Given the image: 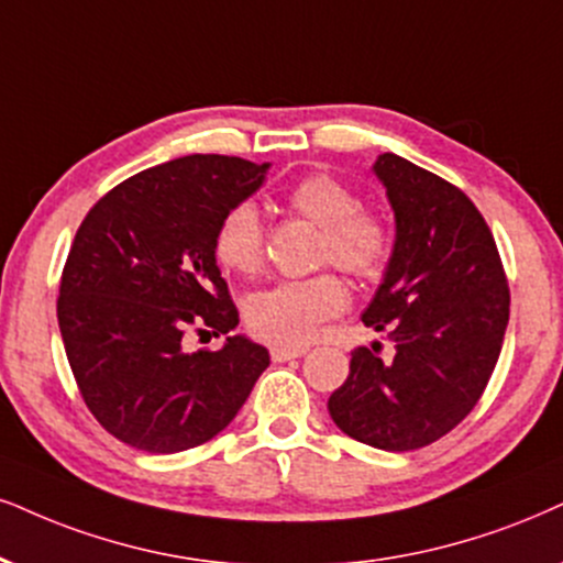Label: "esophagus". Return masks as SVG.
<instances>
[{"label":"esophagus","instance_id":"esophagus-1","mask_svg":"<svg viewBox=\"0 0 563 563\" xmlns=\"http://www.w3.org/2000/svg\"><path fill=\"white\" fill-rule=\"evenodd\" d=\"M305 346H271V360L274 363H287V360L302 357L305 355Z\"/></svg>","mask_w":563,"mask_h":563}]
</instances>
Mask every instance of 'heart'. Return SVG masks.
<instances>
[{"label": "heart", "mask_w": 563, "mask_h": 563, "mask_svg": "<svg viewBox=\"0 0 563 563\" xmlns=\"http://www.w3.org/2000/svg\"><path fill=\"white\" fill-rule=\"evenodd\" d=\"M289 211L321 227V261L357 279H376L391 255V229L378 213L360 208L357 192L342 179L310 175L287 192ZM221 266L255 276L263 266V221L253 203H238L221 217L213 234ZM350 302L346 284L334 274L282 282L247 302L245 318L255 336L274 344H308L318 329Z\"/></svg>", "instance_id": "obj_1"}]
</instances>
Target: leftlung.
Wrapping results in <instances>:
<instances>
[{"label":"left lung","mask_w":563,"mask_h":563,"mask_svg":"<svg viewBox=\"0 0 563 563\" xmlns=\"http://www.w3.org/2000/svg\"><path fill=\"white\" fill-rule=\"evenodd\" d=\"M373 175L397 234L363 323L384 331L394 355L352 352L329 415L360 443L412 451L460 426L481 399L501 355L509 287L494 234L460 187L397 154H380Z\"/></svg>","instance_id":"1"}]
</instances>
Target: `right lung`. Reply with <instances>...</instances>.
Wrapping results in <instances>:
<instances>
[{
  "mask_svg": "<svg viewBox=\"0 0 563 563\" xmlns=\"http://www.w3.org/2000/svg\"><path fill=\"white\" fill-rule=\"evenodd\" d=\"M268 166L183 156L124 179L82 219L62 271L59 331L88 409L128 446L177 454L211 441L268 367L266 346L242 334L217 352L185 350L190 325L238 329L213 234Z\"/></svg>",
  "mask_w": 563,
  "mask_h": 563,
  "instance_id": "1",
  "label": "right lung"
}]
</instances>
